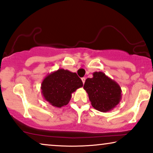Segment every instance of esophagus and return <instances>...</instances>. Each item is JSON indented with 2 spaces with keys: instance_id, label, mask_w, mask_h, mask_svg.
Masks as SVG:
<instances>
[{
  "instance_id": "34e87169",
  "label": "esophagus",
  "mask_w": 153,
  "mask_h": 153,
  "mask_svg": "<svg viewBox=\"0 0 153 153\" xmlns=\"http://www.w3.org/2000/svg\"><path fill=\"white\" fill-rule=\"evenodd\" d=\"M81 81H82L83 84H84V83H85V81H86V78H85V77H83V78H81Z\"/></svg>"
}]
</instances>
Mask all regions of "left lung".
I'll return each instance as SVG.
<instances>
[{
	"label": "left lung",
	"mask_w": 153,
	"mask_h": 153,
	"mask_svg": "<svg viewBox=\"0 0 153 153\" xmlns=\"http://www.w3.org/2000/svg\"><path fill=\"white\" fill-rule=\"evenodd\" d=\"M84 89L88 94L91 105L100 112L113 110L122 99L120 85L102 72H95L92 78L86 79Z\"/></svg>",
	"instance_id": "1"
}]
</instances>
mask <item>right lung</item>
Instances as JSON below:
<instances>
[{"instance_id":"obj_1","label":"right lung","mask_w":153,"mask_h":153,"mask_svg":"<svg viewBox=\"0 0 153 153\" xmlns=\"http://www.w3.org/2000/svg\"><path fill=\"white\" fill-rule=\"evenodd\" d=\"M82 86V81L76 73L59 69L43 79L41 86V94L51 105L62 108L68 104L73 93Z\"/></svg>"}]
</instances>
